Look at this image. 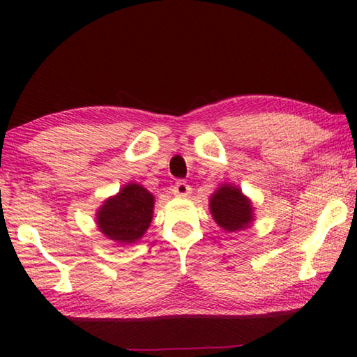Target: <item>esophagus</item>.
Returning <instances> with one entry per match:
<instances>
[{
	"mask_svg": "<svg viewBox=\"0 0 357 357\" xmlns=\"http://www.w3.org/2000/svg\"><path fill=\"white\" fill-rule=\"evenodd\" d=\"M173 193L176 197H181V198L189 197L190 195V185L184 183V181H178V183L173 185Z\"/></svg>",
	"mask_w": 357,
	"mask_h": 357,
	"instance_id": "obj_1",
	"label": "esophagus"
}]
</instances>
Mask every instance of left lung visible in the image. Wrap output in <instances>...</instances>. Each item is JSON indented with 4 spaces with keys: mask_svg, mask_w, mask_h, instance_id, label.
I'll return each mask as SVG.
<instances>
[{
    "mask_svg": "<svg viewBox=\"0 0 357 357\" xmlns=\"http://www.w3.org/2000/svg\"><path fill=\"white\" fill-rule=\"evenodd\" d=\"M213 219L225 231H239L253 222V206L239 187L222 184L209 198Z\"/></svg>",
    "mask_w": 357,
    "mask_h": 357,
    "instance_id": "obj_1",
    "label": "left lung"
}]
</instances>
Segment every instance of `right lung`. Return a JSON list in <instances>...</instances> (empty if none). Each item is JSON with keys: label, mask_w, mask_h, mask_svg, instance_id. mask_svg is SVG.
<instances>
[{"label": "right lung", "mask_w": 357, "mask_h": 357, "mask_svg": "<svg viewBox=\"0 0 357 357\" xmlns=\"http://www.w3.org/2000/svg\"><path fill=\"white\" fill-rule=\"evenodd\" d=\"M153 211V193L134 183L105 200L96 214V222L108 239L119 244H134L149 228Z\"/></svg>", "instance_id": "obj_1"}]
</instances>
